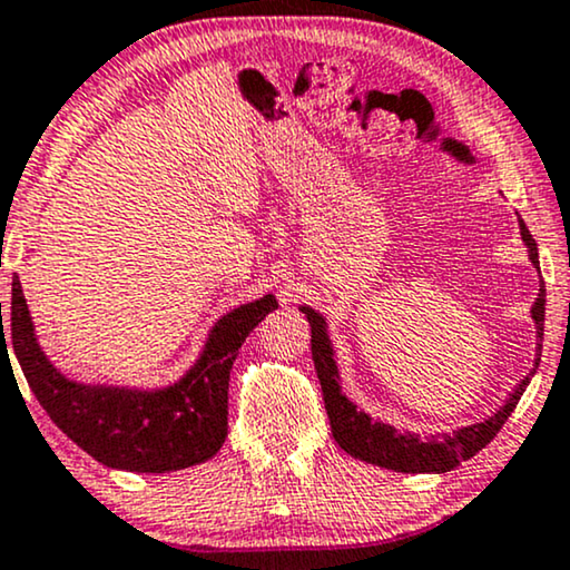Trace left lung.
<instances>
[{
    "instance_id": "left-lung-1",
    "label": "left lung",
    "mask_w": 570,
    "mask_h": 570,
    "mask_svg": "<svg viewBox=\"0 0 570 570\" xmlns=\"http://www.w3.org/2000/svg\"><path fill=\"white\" fill-rule=\"evenodd\" d=\"M518 226H521V236L529 247V261L539 268V252L534 236L529 234L525 223L518 218ZM302 313L307 315L309 323V344H313V360L315 371H318V381L323 389V402H326V413L331 421V434H334L336 444L342 446L344 452L357 460H365V463L389 468V471L400 473H446L452 468L463 463V460L473 458L479 450L492 442L497 431L505 426V421L513 413L518 400L529 386L534 371L525 376L521 384L515 386V392L510 394L505 405L492 417H487L484 423H473V426L458 429L452 434H436L431 439H423L417 434H410V431H397L389 423L373 421L368 413L357 410L355 402H350L342 394V386H338V371L334 363V347H331V338L326 334V321L323 315L315 313L313 307H299ZM531 318L537 323V336L542 342L544 336V289H539V297L531 307ZM542 350V344H539ZM539 365V357H537Z\"/></svg>"
}]
</instances>
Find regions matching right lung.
<instances>
[{"instance_id": "obj_1", "label": "right lung", "mask_w": 570, "mask_h": 570, "mask_svg": "<svg viewBox=\"0 0 570 570\" xmlns=\"http://www.w3.org/2000/svg\"><path fill=\"white\" fill-rule=\"evenodd\" d=\"M278 302L273 294L232 309L215 323L197 363L165 389L91 386L65 379L36 342L18 276L12 278V336L20 371L57 429L107 468L168 473L199 465L220 450L228 434V376L249 331ZM12 368V365H10ZM16 376V373H12Z\"/></svg>"}]
</instances>
